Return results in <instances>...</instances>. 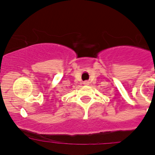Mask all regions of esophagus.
I'll use <instances>...</instances> for the list:
<instances>
[{"label":"esophagus","mask_w":155,"mask_h":155,"mask_svg":"<svg viewBox=\"0 0 155 155\" xmlns=\"http://www.w3.org/2000/svg\"><path fill=\"white\" fill-rule=\"evenodd\" d=\"M89 83H88V81H85L84 82V84H88Z\"/></svg>","instance_id":"34e87169"}]
</instances>
